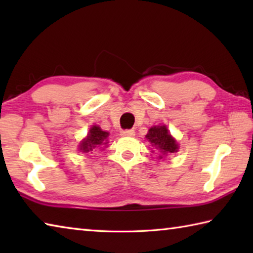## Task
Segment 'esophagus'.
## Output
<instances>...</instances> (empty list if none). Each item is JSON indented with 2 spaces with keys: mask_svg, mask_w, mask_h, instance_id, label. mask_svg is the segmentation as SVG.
I'll return each instance as SVG.
<instances>
[{
  "mask_svg": "<svg viewBox=\"0 0 253 253\" xmlns=\"http://www.w3.org/2000/svg\"><path fill=\"white\" fill-rule=\"evenodd\" d=\"M121 134L122 136H134L135 131L132 129H126V130H122Z\"/></svg>",
  "mask_w": 253,
  "mask_h": 253,
  "instance_id": "obj_1",
  "label": "esophagus"
}]
</instances>
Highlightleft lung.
<instances>
[{
    "label": "left lung",
    "mask_w": 253,
    "mask_h": 253,
    "mask_svg": "<svg viewBox=\"0 0 253 253\" xmlns=\"http://www.w3.org/2000/svg\"><path fill=\"white\" fill-rule=\"evenodd\" d=\"M145 137L151 143L152 147L160 152V158H163V156H168L170 153H176L178 151V144L176 139L169 134L168 127L165 125L153 126L152 128H149L147 135Z\"/></svg>",
    "instance_id": "left-lung-1"
}]
</instances>
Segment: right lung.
Returning a JSON list of instances; mask_svg holds the SVG:
<instances>
[{
    "label": "right lung",
    "instance_id": "add662e5",
    "mask_svg": "<svg viewBox=\"0 0 253 253\" xmlns=\"http://www.w3.org/2000/svg\"><path fill=\"white\" fill-rule=\"evenodd\" d=\"M109 136L108 131H104L101 129L99 126L93 125L90 129H89V132L85 138L81 140V143L79 144V151L83 153H88L91 152L95 148L102 146V145L108 144L109 142H107V137Z\"/></svg>",
    "mask_w": 253,
    "mask_h": 253
}]
</instances>
